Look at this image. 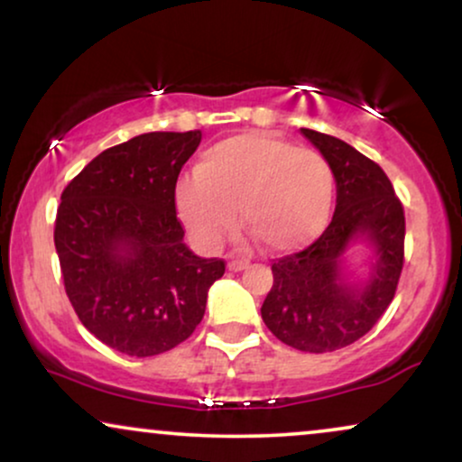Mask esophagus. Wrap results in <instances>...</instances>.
<instances>
[{"label":"esophagus","instance_id":"obj_1","mask_svg":"<svg viewBox=\"0 0 462 462\" xmlns=\"http://www.w3.org/2000/svg\"><path fill=\"white\" fill-rule=\"evenodd\" d=\"M245 268H247V262H243V260L227 262V270H232V273H241V270H245Z\"/></svg>","mask_w":462,"mask_h":462}]
</instances>
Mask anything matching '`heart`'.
<instances>
[{"label": "heart", "mask_w": 462, "mask_h": 462, "mask_svg": "<svg viewBox=\"0 0 462 462\" xmlns=\"http://www.w3.org/2000/svg\"><path fill=\"white\" fill-rule=\"evenodd\" d=\"M334 171L321 153L260 133L207 147L196 173L175 188L177 215L202 249L243 224L263 251L289 255L317 241L334 205Z\"/></svg>", "instance_id": "b5f03b06"}]
</instances>
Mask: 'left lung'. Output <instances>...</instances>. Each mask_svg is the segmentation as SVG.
<instances>
[{
	"label": "left lung",
	"mask_w": 462,
	"mask_h": 462,
	"mask_svg": "<svg viewBox=\"0 0 462 462\" xmlns=\"http://www.w3.org/2000/svg\"><path fill=\"white\" fill-rule=\"evenodd\" d=\"M300 131L334 171L336 211L310 247L273 262L274 282L262 304V319L287 346L331 353L365 336L395 298L405 215L389 177L374 160L331 134ZM356 237H365L377 251L364 286L341 279V257Z\"/></svg>",
	"instance_id": "left-lung-1"
}]
</instances>
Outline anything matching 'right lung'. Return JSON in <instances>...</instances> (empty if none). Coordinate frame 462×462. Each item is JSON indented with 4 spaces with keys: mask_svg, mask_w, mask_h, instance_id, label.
<instances>
[{
    "mask_svg": "<svg viewBox=\"0 0 462 462\" xmlns=\"http://www.w3.org/2000/svg\"><path fill=\"white\" fill-rule=\"evenodd\" d=\"M200 131L145 133L101 152L60 194L54 221L67 298L92 336L131 356L167 353L202 321L224 260L183 243L175 186Z\"/></svg>",
    "mask_w": 462,
    "mask_h": 462,
    "instance_id": "obj_1",
    "label": "right lung"
}]
</instances>
